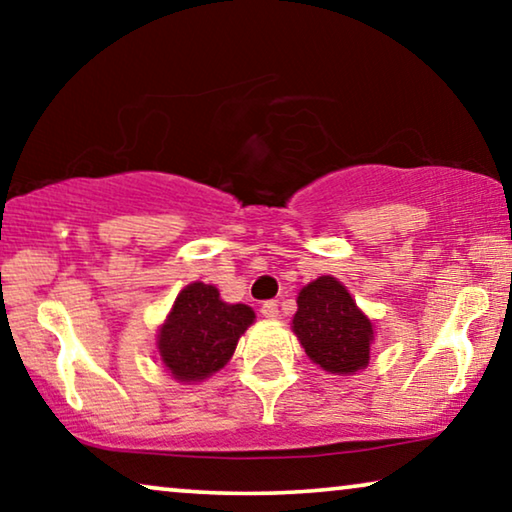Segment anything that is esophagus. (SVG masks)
Listing matches in <instances>:
<instances>
[{
    "label": "esophagus",
    "instance_id": "1",
    "mask_svg": "<svg viewBox=\"0 0 512 512\" xmlns=\"http://www.w3.org/2000/svg\"><path fill=\"white\" fill-rule=\"evenodd\" d=\"M261 314L265 319H277L279 317V307L275 300H265V303L261 305Z\"/></svg>",
    "mask_w": 512,
    "mask_h": 512
}]
</instances>
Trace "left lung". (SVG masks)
<instances>
[{
  "instance_id": "left-lung-1",
  "label": "left lung",
  "mask_w": 512,
  "mask_h": 512,
  "mask_svg": "<svg viewBox=\"0 0 512 512\" xmlns=\"http://www.w3.org/2000/svg\"><path fill=\"white\" fill-rule=\"evenodd\" d=\"M293 333L305 354L333 375H354L370 359L375 326L338 279L324 275L298 293Z\"/></svg>"
}]
</instances>
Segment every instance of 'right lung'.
<instances>
[{
    "mask_svg": "<svg viewBox=\"0 0 512 512\" xmlns=\"http://www.w3.org/2000/svg\"><path fill=\"white\" fill-rule=\"evenodd\" d=\"M254 319L251 307L223 303L216 286L188 284L158 331L160 359L174 380H207L230 361L237 340Z\"/></svg>",
    "mask_w": 512,
    "mask_h": 512,
    "instance_id": "right-lung-1",
    "label": "right lung"
}]
</instances>
